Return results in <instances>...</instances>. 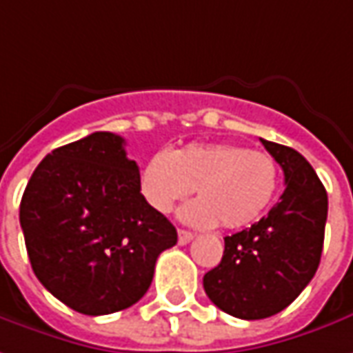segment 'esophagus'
Returning <instances> with one entry per match:
<instances>
[{
    "instance_id": "esophagus-1",
    "label": "esophagus",
    "mask_w": 353,
    "mask_h": 353,
    "mask_svg": "<svg viewBox=\"0 0 353 353\" xmlns=\"http://www.w3.org/2000/svg\"><path fill=\"white\" fill-rule=\"evenodd\" d=\"M193 237H195L193 232H187V230H179V232H177V241H179V245H187Z\"/></svg>"
}]
</instances>
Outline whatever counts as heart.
I'll return each instance as SVG.
<instances>
[{
    "instance_id": "b5f03b06",
    "label": "heart",
    "mask_w": 353,
    "mask_h": 353,
    "mask_svg": "<svg viewBox=\"0 0 353 353\" xmlns=\"http://www.w3.org/2000/svg\"><path fill=\"white\" fill-rule=\"evenodd\" d=\"M280 183L276 160L261 150L234 143H191L154 154L146 162L139 189L146 205L160 214L172 212L193 189L199 199L181 208L187 224L239 230L255 220L272 203Z\"/></svg>"
}]
</instances>
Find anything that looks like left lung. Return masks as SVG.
<instances>
[{
    "mask_svg": "<svg viewBox=\"0 0 353 353\" xmlns=\"http://www.w3.org/2000/svg\"><path fill=\"white\" fill-rule=\"evenodd\" d=\"M284 172L286 189L251 228L224 237V255L203 286L224 313L245 321L286 309L317 272L328 199L305 158L290 146L261 139Z\"/></svg>",
    "mask_w": 353,
    "mask_h": 353,
    "instance_id": "1",
    "label": "left lung"
}]
</instances>
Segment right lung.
Returning a JSON list of instances; mask_svg holds the SVG:
<instances>
[{
	"label": "right lung",
	"instance_id": "right-lung-1",
	"mask_svg": "<svg viewBox=\"0 0 353 353\" xmlns=\"http://www.w3.org/2000/svg\"><path fill=\"white\" fill-rule=\"evenodd\" d=\"M125 141L96 131L52 150L21 199V228L36 278L67 307L108 315L150 288L158 255L177 243L146 205Z\"/></svg>",
	"mask_w": 353,
	"mask_h": 353
}]
</instances>
